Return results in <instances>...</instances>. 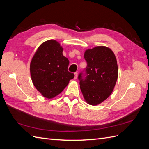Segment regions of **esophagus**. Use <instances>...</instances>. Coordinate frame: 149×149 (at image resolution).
Listing matches in <instances>:
<instances>
[{
    "instance_id": "34e87169",
    "label": "esophagus",
    "mask_w": 149,
    "mask_h": 149,
    "mask_svg": "<svg viewBox=\"0 0 149 149\" xmlns=\"http://www.w3.org/2000/svg\"><path fill=\"white\" fill-rule=\"evenodd\" d=\"M74 75H75L74 79H77V77H78V73H77V72H75V74H74Z\"/></svg>"
}]
</instances>
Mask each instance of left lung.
I'll return each mask as SVG.
<instances>
[{"mask_svg": "<svg viewBox=\"0 0 149 149\" xmlns=\"http://www.w3.org/2000/svg\"><path fill=\"white\" fill-rule=\"evenodd\" d=\"M87 76L79 75L80 88L86 102L97 106L108 98L115 88L118 68L115 54L106 46H97L85 50Z\"/></svg>", "mask_w": 149, "mask_h": 149, "instance_id": "left-lung-1", "label": "left lung"}]
</instances>
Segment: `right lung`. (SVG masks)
Returning <instances> with one entry per match:
<instances>
[{
  "label": "right lung",
  "mask_w": 149,
  "mask_h": 149,
  "mask_svg": "<svg viewBox=\"0 0 149 149\" xmlns=\"http://www.w3.org/2000/svg\"><path fill=\"white\" fill-rule=\"evenodd\" d=\"M63 51L58 42L49 40L41 44L31 59L30 74L33 83L47 99L58 96L74 77V74L68 71L69 61Z\"/></svg>",
  "instance_id": "1"
}]
</instances>
